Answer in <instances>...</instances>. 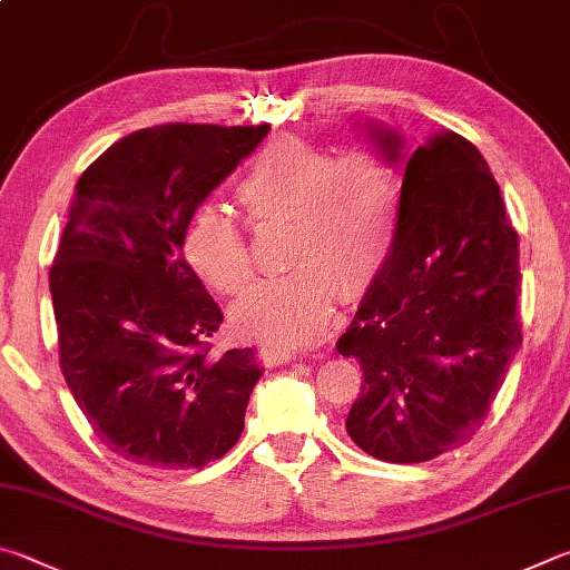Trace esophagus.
<instances>
[{
  "instance_id": "esophagus-1",
  "label": "esophagus",
  "mask_w": 570,
  "mask_h": 570,
  "mask_svg": "<svg viewBox=\"0 0 570 570\" xmlns=\"http://www.w3.org/2000/svg\"><path fill=\"white\" fill-rule=\"evenodd\" d=\"M257 355H259V361H263V365H267V367H275V365L295 361L293 351H285V347H275V345H263V347H259Z\"/></svg>"
}]
</instances>
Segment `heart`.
Here are the masks:
<instances>
[{
	"instance_id": "heart-1",
	"label": "heart",
	"mask_w": 570,
	"mask_h": 570,
	"mask_svg": "<svg viewBox=\"0 0 570 570\" xmlns=\"http://www.w3.org/2000/svg\"><path fill=\"white\" fill-rule=\"evenodd\" d=\"M237 197L257 223H291V269L235 303V327L283 347L317 343L331 331L337 295L361 297L393 253L401 205L393 165L371 149L333 155L301 139H277L249 163ZM183 253L197 277L223 295L243 293L253 277L243 229L217 209L189 219Z\"/></svg>"
}]
</instances>
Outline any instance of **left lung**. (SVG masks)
Listing matches in <instances>:
<instances>
[{
    "label": "left lung",
    "mask_w": 570,
    "mask_h": 570,
    "mask_svg": "<svg viewBox=\"0 0 570 570\" xmlns=\"http://www.w3.org/2000/svg\"><path fill=\"white\" fill-rule=\"evenodd\" d=\"M365 127L405 169L393 253L335 345L365 377L345 428L377 461L423 463L471 441L523 343L518 233L465 137L405 155L395 129Z\"/></svg>",
    "instance_id": "1"
}]
</instances>
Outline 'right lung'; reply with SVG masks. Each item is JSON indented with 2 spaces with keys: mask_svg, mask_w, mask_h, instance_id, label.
<instances>
[{
  "mask_svg": "<svg viewBox=\"0 0 570 570\" xmlns=\"http://www.w3.org/2000/svg\"><path fill=\"white\" fill-rule=\"evenodd\" d=\"M267 132L137 129L77 179L49 269L59 367L95 435L125 461L203 468L243 435L263 367L253 347L209 353L223 313L185 259L183 237Z\"/></svg>",
  "mask_w": 570,
  "mask_h": 570,
  "instance_id": "add662e5",
  "label": "right lung"
}]
</instances>
